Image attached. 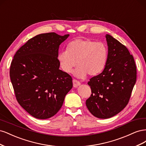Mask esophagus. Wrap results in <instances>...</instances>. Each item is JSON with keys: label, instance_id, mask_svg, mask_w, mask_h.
<instances>
[{"label": "esophagus", "instance_id": "obj_1", "mask_svg": "<svg viewBox=\"0 0 146 146\" xmlns=\"http://www.w3.org/2000/svg\"><path fill=\"white\" fill-rule=\"evenodd\" d=\"M72 82H73V86H74V87H77V86H79L80 85V82H79V81H78L77 80H76V79H73V80H72Z\"/></svg>", "mask_w": 146, "mask_h": 146}]
</instances>
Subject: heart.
Here are the masks:
<instances>
[{"label":"heart","instance_id":"1","mask_svg":"<svg viewBox=\"0 0 146 146\" xmlns=\"http://www.w3.org/2000/svg\"><path fill=\"white\" fill-rule=\"evenodd\" d=\"M108 56V48L104 43L89 38H79L70 41L67 50L61 51L58 55L61 68L70 73L77 65L75 74L84 77L100 74L105 68Z\"/></svg>","mask_w":146,"mask_h":146}]
</instances>
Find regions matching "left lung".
Wrapping results in <instances>:
<instances>
[{
	"instance_id": "left-lung-1",
	"label": "left lung",
	"mask_w": 146,
	"mask_h": 146,
	"mask_svg": "<svg viewBox=\"0 0 146 146\" xmlns=\"http://www.w3.org/2000/svg\"><path fill=\"white\" fill-rule=\"evenodd\" d=\"M108 56L103 72L88 82L91 90L86 105L96 117L107 119L128 104L136 80V66L127 48L111 35H106Z\"/></svg>"
}]
</instances>
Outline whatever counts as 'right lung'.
I'll list each match as a JSON object with an SVG mask.
<instances>
[{"instance_id": "add662e5", "label": "right lung", "mask_w": 146, "mask_h": 146, "mask_svg": "<svg viewBox=\"0 0 146 146\" xmlns=\"http://www.w3.org/2000/svg\"><path fill=\"white\" fill-rule=\"evenodd\" d=\"M69 34L42 33L30 39L13 58L10 77L19 105L37 119L50 118L72 88L69 74L59 69L58 48Z\"/></svg>"}]
</instances>
